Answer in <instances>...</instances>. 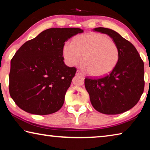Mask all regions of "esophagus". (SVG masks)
I'll return each mask as SVG.
<instances>
[{
	"label": "esophagus",
	"mask_w": 150,
	"mask_h": 150,
	"mask_svg": "<svg viewBox=\"0 0 150 150\" xmlns=\"http://www.w3.org/2000/svg\"><path fill=\"white\" fill-rule=\"evenodd\" d=\"M76 74H77V75H83V76L84 75L82 72H81L80 71H79V70L77 71V72H76Z\"/></svg>",
	"instance_id": "1"
}]
</instances>
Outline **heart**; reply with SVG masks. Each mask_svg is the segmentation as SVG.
I'll use <instances>...</instances> for the list:
<instances>
[{"label": "heart", "instance_id": "b5f03b06", "mask_svg": "<svg viewBox=\"0 0 150 150\" xmlns=\"http://www.w3.org/2000/svg\"><path fill=\"white\" fill-rule=\"evenodd\" d=\"M63 55L69 66L77 65L83 57V66L87 68L88 74L93 77L108 74L115 69L120 56L116 42L100 33L75 37L71 43L63 45Z\"/></svg>", "mask_w": 150, "mask_h": 150}]
</instances>
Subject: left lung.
Here are the masks:
<instances>
[{
    "mask_svg": "<svg viewBox=\"0 0 150 150\" xmlns=\"http://www.w3.org/2000/svg\"><path fill=\"white\" fill-rule=\"evenodd\" d=\"M93 31L108 35L119 48V59L109 74L101 78H85V86L96 110L118 115L130 110L140 98L144 88V64L133 44L118 32L106 28Z\"/></svg>",
    "mask_w": 150,
    "mask_h": 150,
    "instance_id": "8db88e82",
    "label": "left lung"
}]
</instances>
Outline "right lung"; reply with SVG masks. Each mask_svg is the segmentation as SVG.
I'll return each instance as SVG.
<instances>
[{
    "instance_id": "1",
    "label": "right lung",
    "mask_w": 150,
    "mask_h": 150,
    "mask_svg": "<svg viewBox=\"0 0 150 150\" xmlns=\"http://www.w3.org/2000/svg\"><path fill=\"white\" fill-rule=\"evenodd\" d=\"M83 30L77 28L45 30L22 45L12 57L9 92L22 110L38 115L62 107L76 68L65 64L63 47L68 39Z\"/></svg>"
}]
</instances>
